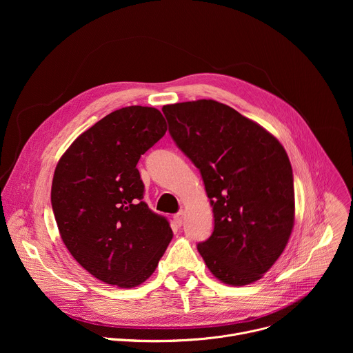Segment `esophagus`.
Here are the masks:
<instances>
[{
	"label": "esophagus",
	"mask_w": 353,
	"mask_h": 353,
	"mask_svg": "<svg viewBox=\"0 0 353 353\" xmlns=\"http://www.w3.org/2000/svg\"><path fill=\"white\" fill-rule=\"evenodd\" d=\"M173 221H174L176 226H181V225H183V221H184V212H183V211L177 212V214L173 216Z\"/></svg>",
	"instance_id": "obj_1"
}]
</instances>
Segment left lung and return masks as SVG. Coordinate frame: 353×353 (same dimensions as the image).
Here are the masks:
<instances>
[{
  "label": "left lung",
  "mask_w": 353,
  "mask_h": 353,
  "mask_svg": "<svg viewBox=\"0 0 353 353\" xmlns=\"http://www.w3.org/2000/svg\"><path fill=\"white\" fill-rule=\"evenodd\" d=\"M176 145L203 176L214 212L196 245L208 270L233 286L275 264L294 223L293 173L281 142L256 121L211 99L162 109Z\"/></svg>",
  "instance_id": "left-lung-1"
}]
</instances>
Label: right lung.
<instances>
[{"label": "right lung", "mask_w": 353, "mask_h": 353, "mask_svg": "<svg viewBox=\"0 0 353 353\" xmlns=\"http://www.w3.org/2000/svg\"><path fill=\"white\" fill-rule=\"evenodd\" d=\"M155 108L116 110L82 132L60 158L52 207L71 256L90 275L119 288L145 282L173 232L143 203L137 163L166 132Z\"/></svg>", "instance_id": "obj_1"}]
</instances>
